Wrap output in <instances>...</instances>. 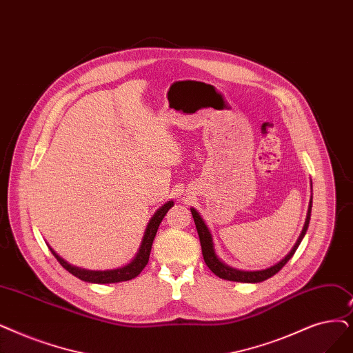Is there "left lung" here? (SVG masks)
Segmentation results:
<instances>
[{
  "label": "left lung",
  "instance_id": "obj_1",
  "mask_svg": "<svg viewBox=\"0 0 353 353\" xmlns=\"http://www.w3.org/2000/svg\"><path fill=\"white\" fill-rule=\"evenodd\" d=\"M192 214H193V219H194V225L197 229V234H199V239H201V247H202V254H203V259L206 265L209 267V270L214 274L218 275L219 279L222 280H228V281H238V283H261L264 280H268L270 277H272L274 274H277L287 263L288 259L294 255L296 250L299 248V245L301 242V239L304 238L305 232H307V228H309V222H310V214H312V199H310V205H309V212H307V218H305V223L303 231L296 242V245L293 247V250L290 251V254L281 259L279 264H275L267 270L263 271H239V270H234L231 267L225 265L221 259L214 254L213 250V242H212V235L209 232L208 226L205 225L203 219L201 218V214H199L193 208L190 209Z\"/></svg>",
  "mask_w": 353,
  "mask_h": 353
}]
</instances>
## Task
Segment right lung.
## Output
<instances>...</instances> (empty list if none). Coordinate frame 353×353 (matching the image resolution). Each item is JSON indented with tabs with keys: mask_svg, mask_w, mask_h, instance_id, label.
Wrapping results in <instances>:
<instances>
[{
	"mask_svg": "<svg viewBox=\"0 0 353 353\" xmlns=\"http://www.w3.org/2000/svg\"><path fill=\"white\" fill-rule=\"evenodd\" d=\"M174 203L173 202H167L164 206H161L156 213L154 216L151 218L150 223L147 225L145 229V234L141 242V247L139 254L132 259V261L122 267V268H117V270H111V271H88V270H81V268H76L72 267L70 264H68L65 259L60 258L52 248V254L54 255V258L59 261V264L62 265L66 271H69L70 274H73L74 277L81 279L82 281H88V283H97V284H111V283H121V281H128L135 279L137 275H139L144 267L148 264V259H150V252H151V247H152V241L156 238L157 234V229L163 221V218L165 216V213L168 212Z\"/></svg>",
	"mask_w": 353,
	"mask_h": 353,
	"instance_id": "right-lung-1",
	"label": "right lung"
}]
</instances>
